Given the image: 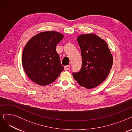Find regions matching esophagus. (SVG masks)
Wrapping results in <instances>:
<instances>
[{
    "instance_id": "1",
    "label": "esophagus",
    "mask_w": 132,
    "mask_h": 132,
    "mask_svg": "<svg viewBox=\"0 0 132 132\" xmlns=\"http://www.w3.org/2000/svg\"><path fill=\"white\" fill-rule=\"evenodd\" d=\"M70 68V65H66L64 66V70H69Z\"/></svg>"
}]
</instances>
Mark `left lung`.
<instances>
[{
  "mask_svg": "<svg viewBox=\"0 0 132 132\" xmlns=\"http://www.w3.org/2000/svg\"><path fill=\"white\" fill-rule=\"evenodd\" d=\"M82 59L81 70L72 76L80 85L94 88L106 80L113 65V56L106 42L97 35H81L77 37Z\"/></svg>",
  "mask_w": 132,
  "mask_h": 132,
  "instance_id": "8db88e82",
  "label": "left lung"
}]
</instances>
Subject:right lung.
<instances>
[{"instance_id":"right-lung-1","label":"right lung","mask_w":132,"mask_h":132,"mask_svg":"<svg viewBox=\"0 0 132 132\" xmlns=\"http://www.w3.org/2000/svg\"><path fill=\"white\" fill-rule=\"evenodd\" d=\"M63 35L56 31H46L35 35L24 47L22 64L26 75L31 81L40 86L54 82L64 70L57 44Z\"/></svg>"}]
</instances>
